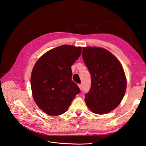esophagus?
I'll use <instances>...</instances> for the list:
<instances>
[{
	"label": "esophagus",
	"mask_w": 146,
	"mask_h": 146,
	"mask_svg": "<svg viewBox=\"0 0 146 146\" xmlns=\"http://www.w3.org/2000/svg\"><path fill=\"white\" fill-rule=\"evenodd\" d=\"M78 87H79V88L80 89H82V85L81 84H78Z\"/></svg>",
	"instance_id": "obj_1"
}]
</instances>
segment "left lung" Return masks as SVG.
<instances>
[{"label": "left lung", "mask_w": 146, "mask_h": 146, "mask_svg": "<svg viewBox=\"0 0 146 146\" xmlns=\"http://www.w3.org/2000/svg\"><path fill=\"white\" fill-rule=\"evenodd\" d=\"M82 57L91 75L86 104L94 113H109L119 106L125 94L126 78L123 66L113 54L102 47H83Z\"/></svg>", "instance_id": "left-lung-1"}]
</instances>
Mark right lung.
Returning a JSON list of instances; mask_svg holds the SVG:
<instances>
[{
	"label": "right lung",
	"mask_w": 146,
	"mask_h": 146,
	"mask_svg": "<svg viewBox=\"0 0 146 146\" xmlns=\"http://www.w3.org/2000/svg\"><path fill=\"white\" fill-rule=\"evenodd\" d=\"M81 47L62 45L37 60L31 72L32 95L39 109L51 116L64 113L80 90L72 80L71 66L81 55Z\"/></svg>",
	"instance_id": "obj_1"
}]
</instances>
